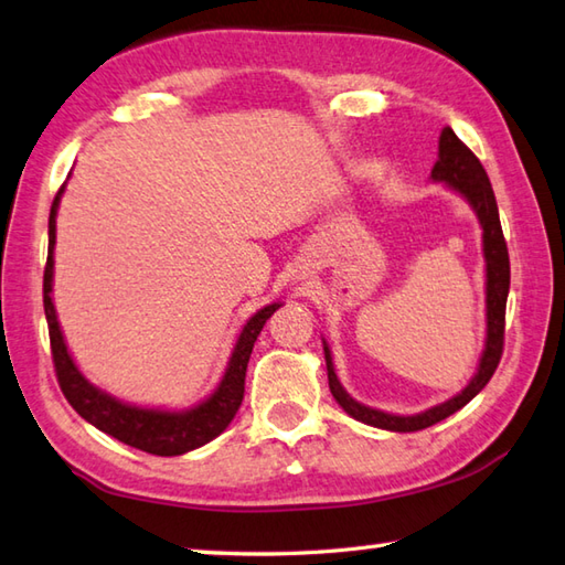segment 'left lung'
Here are the masks:
<instances>
[{"label":"left lung","instance_id":"1","mask_svg":"<svg viewBox=\"0 0 565 565\" xmlns=\"http://www.w3.org/2000/svg\"><path fill=\"white\" fill-rule=\"evenodd\" d=\"M433 179L435 182L450 184L455 191L470 201L472 209L477 211V218L482 223V238H484V260H487V344L484 354L480 361V369H477L475 379L467 383L462 393H457L455 398L440 403L425 413L418 415H391L383 411H374L369 406H361L349 393L342 388L332 364V354L324 344V359H327V379H329V391L337 398L339 406H342L351 418H356L366 425H374V428L383 430H396V433H413L430 428V425L440 423L467 406L477 393H480L489 379L494 376L499 366V359H502L504 351V315H507V295H509V250L507 241L502 233V223H499V211H497V199L492 184H489V177L480 159L467 147L460 137H457L450 127H445L440 135V154L438 162L433 167Z\"/></svg>","mask_w":565,"mask_h":565}]
</instances>
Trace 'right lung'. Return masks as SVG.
<instances>
[{"label": "right lung", "instance_id": "1", "mask_svg": "<svg viewBox=\"0 0 565 565\" xmlns=\"http://www.w3.org/2000/svg\"><path fill=\"white\" fill-rule=\"evenodd\" d=\"M63 194V186L58 189L56 199L51 204L49 216V258L44 268V312L49 322V339H51V356L53 369H56L58 386L63 396L71 403L81 418L88 420L95 428L113 435L130 448H137L150 455H184L194 448H201L209 440L228 428L233 415L238 413L243 391H246V369L255 339H258L263 324L268 322L270 315L278 310L280 302H273L255 312L248 324L243 327L236 347L228 361L226 374H223L218 388L201 403V406L191 408L186 413H169V411H150V408H135L110 398L108 393L98 391L83 379L81 371L73 364V359L63 342L56 310L51 302V280H53V246H56V211L58 199Z\"/></svg>", "mask_w": 565, "mask_h": 565}]
</instances>
